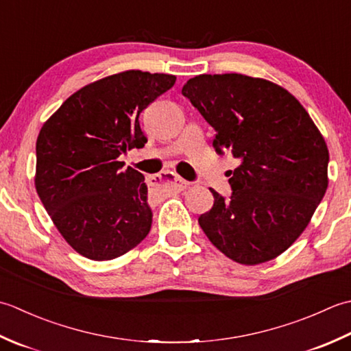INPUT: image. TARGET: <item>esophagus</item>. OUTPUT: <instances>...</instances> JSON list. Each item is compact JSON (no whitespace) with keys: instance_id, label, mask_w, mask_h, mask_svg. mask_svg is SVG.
Masks as SVG:
<instances>
[{"instance_id":"obj_1","label":"esophagus","mask_w":351,"mask_h":351,"mask_svg":"<svg viewBox=\"0 0 351 351\" xmlns=\"http://www.w3.org/2000/svg\"><path fill=\"white\" fill-rule=\"evenodd\" d=\"M153 178L156 180V177H153ZM157 178H159L160 183H165L169 186V188H173L176 191H184L189 184L188 182H184L182 177H178L174 173H169V171H163V173L157 176Z\"/></svg>"}]
</instances>
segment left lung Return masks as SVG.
Masks as SVG:
<instances>
[{"label": "left lung", "mask_w": 351, "mask_h": 351, "mask_svg": "<svg viewBox=\"0 0 351 351\" xmlns=\"http://www.w3.org/2000/svg\"><path fill=\"white\" fill-rule=\"evenodd\" d=\"M182 94L215 130V152L239 162L228 178L230 198L210 189L215 202L199 227L242 265L274 259L303 233L326 194L323 134L294 95L263 78L203 74Z\"/></svg>", "instance_id": "1"}]
</instances>
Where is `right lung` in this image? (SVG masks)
<instances>
[{
    "mask_svg": "<svg viewBox=\"0 0 351 351\" xmlns=\"http://www.w3.org/2000/svg\"><path fill=\"white\" fill-rule=\"evenodd\" d=\"M176 75L138 69L77 90L42 125L34 186L54 226L92 261L125 254L148 234L153 212L145 177L119 156L142 148L139 115L171 89Z\"/></svg>",
    "mask_w": 351,
    "mask_h": 351,
    "instance_id": "add662e5",
    "label": "right lung"
}]
</instances>
